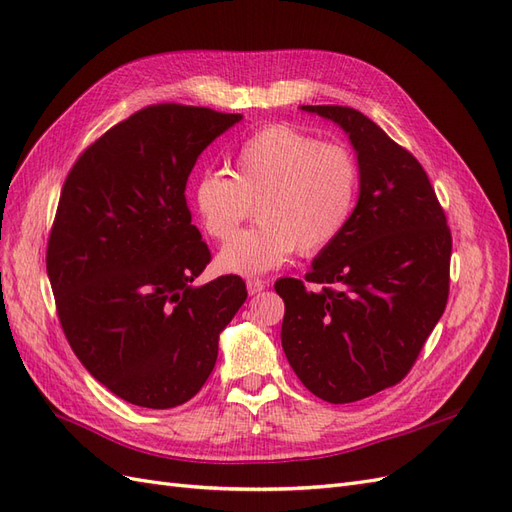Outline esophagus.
I'll return each instance as SVG.
<instances>
[{"label":"esophagus","mask_w":512,"mask_h":512,"mask_svg":"<svg viewBox=\"0 0 512 512\" xmlns=\"http://www.w3.org/2000/svg\"><path fill=\"white\" fill-rule=\"evenodd\" d=\"M267 288V282H262V280H247V292L250 294H258V292H262Z\"/></svg>","instance_id":"obj_1"}]
</instances>
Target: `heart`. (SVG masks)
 Wrapping results in <instances>:
<instances>
[{
    "mask_svg": "<svg viewBox=\"0 0 512 512\" xmlns=\"http://www.w3.org/2000/svg\"><path fill=\"white\" fill-rule=\"evenodd\" d=\"M361 173L344 145L290 123L254 132L239 147L232 175L207 170L192 200L209 237L226 241L256 203V226L232 239L218 256L228 273L256 277L284 265L294 250L314 256L348 228Z\"/></svg>",
    "mask_w": 512,
    "mask_h": 512,
    "instance_id": "obj_1",
    "label": "heart"
}]
</instances>
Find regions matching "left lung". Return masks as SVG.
Returning a JSON list of instances; mask_svg holds the SVG:
<instances>
[{"label":"left lung","mask_w":512,"mask_h":512,"mask_svg":"<svg viewBox=\"0 0 512 512\" xmlns=\"http://www.w3.org/2000/svg\"><path fill=\"white\" fill-rule=\"evenodd\" d=\"M342 128L359 162V200L344 235L305 282L282 277V348L307 391L350 404L406 378L448 299L453 239L410 151L350 106H301Z\"/></svg>","instance_id":"left-lung-1"}]
</instances>
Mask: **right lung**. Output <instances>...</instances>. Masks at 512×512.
Segmentation results:
<instances>
[{
  "label": "right lung",
  "mask_w": 512,
  "mask_h": 512,
  "mask_svg": "<svg viewBox=\"0 0 512 512\" xmlns=\"http://www.w3.org/2000/svg\"><path fill=\"white\" fill-rule=\"evenodd\" d=\"M243 117L153 104L89 145L61 188L46 273L68 344L128 404L192 399L247 299L239 275L192 286L211 260L185 183L215 138Z\"/></svg>",
  "instance_id": "right-lung-1"
}]
</instances>
